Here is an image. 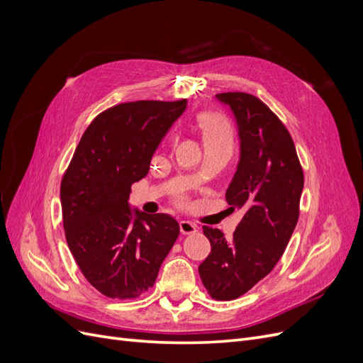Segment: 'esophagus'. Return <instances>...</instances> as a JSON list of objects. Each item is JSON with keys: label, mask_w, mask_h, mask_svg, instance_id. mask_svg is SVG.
<instances>
[{"label": "esophagus", "mask_w": 363, "mask_h": 363, "mask_svg": "<svg viewBox=\"0 0 363 363\" xmlns=\"http://www.w3.org/2000/svg\"><path fill=\"white\" fill-rule=\"evenodd\" d=\"M180 232L183 235H192V233L199 232V227H196V224H194L191 221H180Z\"/></svg>", "instance_id": "1"}]
</instances>
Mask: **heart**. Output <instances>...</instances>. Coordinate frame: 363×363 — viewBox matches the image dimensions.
<instances>
[{
	"mask_svg": "<svg viewBox=\"0 0 363 363\" xmlns=\"http://www.w3.org/2000/svg\"><path fill=\"white\" fill-rule=\"evenodd\" d=\"M200 125L207 145L232 147L233 133L225 116L216 112H206L200 116Z\"/></svg>",
	"mask_w": 363,
	"mask_h": 363,
	"instance_id": "1",
	"label": "heart"
}]
</instances>
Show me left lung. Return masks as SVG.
<instances>
[{
    "instance_id": "left-lung-1",
    "label": "left lung",
    "mask_w": 363,
    "mask_h": 363,
    "mask_svg": "<svg viewBox=\"0 0 363 363\" xmlns=\"http://www.w3.org/2000/svg\"><path fill=\"white\" fill-rule=\"evenodd\" d=\"M216 98L232 108L240 140L225 199L247 212L230 239L203 227L212 250L199 272L212 298L230 301L267 277L286 250L298 221L304 175L288 128L265 103L245 92Z\"/></svg>"
}]
</instances>
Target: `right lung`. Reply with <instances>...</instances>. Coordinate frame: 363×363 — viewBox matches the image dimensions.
I'll list each match as a JSON object with an SVG mask.
<instances>
[{
	"mask_svg": "<svg viewBox=\"0 0 363 363\" xmlns=\"http://www.w3.org/2000/svg\"><path fill=\"white\" fill-rule=\"evenodd\" d=\"M179 101L121 103L86 128L60 184L65 236L86 280L108 298L152 288L180 227L169 215L131 211L160 140L186 108Z\"/></svg>",
	"mask_w": 363,
	"mask_h": 363,
	"instance_id": "obj_1",
	"label": "right lung"
}]
</instances>
